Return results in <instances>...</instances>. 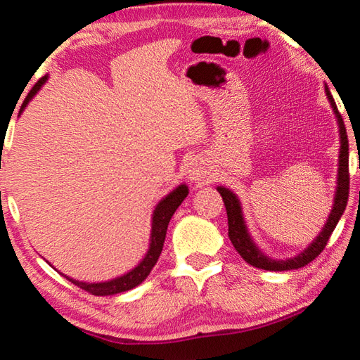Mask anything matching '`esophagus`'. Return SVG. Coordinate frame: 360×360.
I'll list each match as a JSON object with an SVG mask.
<instances>
[{"label":"esophagus","instance_id":"obj_1","mask_svg":"<svg viewBox=\"0 0 360 360\" xmlns=\"http://www.w3.org/2000/svg\"><path fill=\"white\" fill-rule=\"evenodd\" d=\"M187 178L191 182H198V184H205L210 181V169L206 167V162L202 157H195L191 160L187 167Z\"/></svg>","mask_w":360,"mask_h":360}]
</instances>
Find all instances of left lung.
Instances as JSON below:
<instances>
[{"label":"left lung","mask_w":360,"mask_h":360,"mask_svg":"<svg viewBox=\"0 0 360 360\" xmlns=\"http://www.w3.org/2000/svg\"><path fill=\"white\" fill-rule=\"evenodd\" d=\"M326 94L328 103L333 109L335 117H337L338 124V133H340V154H338V174H337V188H335L333 197V206L330 214L327 217V222L319 231V235L311 241V245L304 248L300 254L294 255V257L285 260H276L265 255L260 251L259 246L255 245L252 236L249 235V230L246 227L245 217H243L241 203L236 195L230 191V188L219 186L217 192L221 193L224 200L225 210H227L229 217V238L231 245L235 246L236 251L245 259L249 265L255 268H262V270L268 271H285V270H297L308 265L313 262L318 255L324 251L328 238H330L332 231L337 227L341 214L346 210L349 197V144H348V135H346V129L343 124V119L338 112V108L335 105L333 96L330 95V90L326 85Z\"/></svg>","instance_id":"obj_1"}]
</instances>
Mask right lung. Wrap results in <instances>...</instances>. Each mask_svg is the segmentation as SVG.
Wrapping results in <instances>:
<instances>
[{
    "instance_id": "obj_1",
    "label": "right lung",
    "mask_w": 360,
    "mask_h": 360,
    "mask_svg": "<svg viewBox=\"0 0 360 360\" xmlns=\"http://www.w3.org/2000/svg\"><path fill=\"white\" fill-rule=\"evenodd\" d=\"M46 81H47V76L41 77L39 81L34 84L32 92L27 95L25 101H23L19 114L23 112V109L27 108L30 100L38 94V90L46 84ZM187 195H188V187L186 184H181L157 203L154 212H152V227H150V240H149L150 243H149L148 252H146L143 260L139 262L135 268H131L130 271H127L125 275L109 279V281H103V283H85V281H77V279L66 276L63 273H60V275H63L68 281L76 284L77 288L90 292L92 295H115V294H120V292H127L133 288H136V285L141 284L144 279L149 276L152 268H154L158 257H160L163 243H165L169 219L173 217L174 211L179 208V205L184 202Z\"/></svg>"
}]
</instances>
